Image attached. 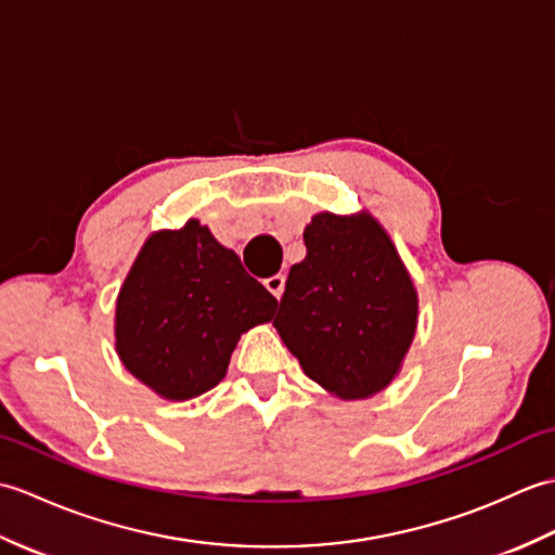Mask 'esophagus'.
I'll list each match as a JSON object with an SVG mask.
<instances>
[{
	"label": "esophagus",
	"instance_id": "34e87169",
	"mask_svg": "<svg viewBox=\"0 0 555 555\" xmlns=\"http://www.w3.org/2000/svg\"><path fill=\"white\" fill-rule=\"evenodd\" d=\"M264 286H267V291L271 293V296H274L276 300L284 296V288H286V276H281V274H276V276H269L267 281H264Z\"/></svg>",
	"mask_w": 555,
	"mask_h": 555
}]
</instances>
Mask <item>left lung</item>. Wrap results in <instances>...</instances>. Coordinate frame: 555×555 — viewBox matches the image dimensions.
<instances>
[{
  "label": "left lung",
  "instance_id": "8db88e82",
  "mask_svg": "<svg viewBox=\"0 0 555 555\" xmlns=\"http://www.w3.org/2000/svg\"><path fill=\"white\" fill-rule=\"evenodd\" d=\"M274 320L312 382L344 400L384 391L417 328V291L396 245L367 211L314 215Z\"/></svg>",
  "mask_w": 555,
  "mask_h": 555
}]
</instances>
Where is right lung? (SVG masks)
I'll list each match as a JSON object with an SVG mask.
<instances>
[{"mask_svg": "<svg viewBox=\"0 0 555 555\" xmlns=\"http://www.w3.org/2000/svg\"><path fill=\"white\" fill-rule=\"evenodd\" d=\"M276 298L197 219L145 241L116 298V352L167 400L215 388L241 334L271 322Z\"/></svg>", "mask_w": 555, "mask_h": 555, "instance_id": "obj_1", "label": "right lung"}]
</instances>
